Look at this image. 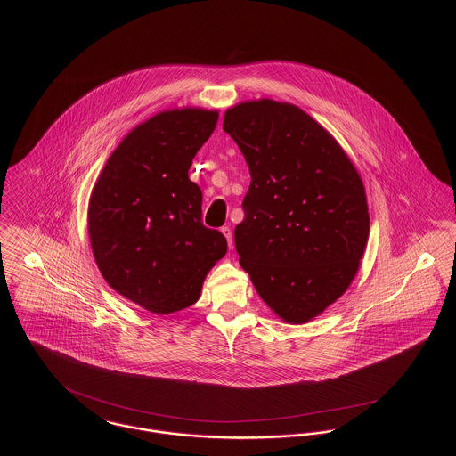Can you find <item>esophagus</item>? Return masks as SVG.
<instances>
[{
    "label": "esophagus",
    "mask_w": 456,
    "mask_h": 456,
    "mask_svg": "<svg viewBox=\"0 0 456 456\" xmlns=\"http://www.w3.org/2000/svg\"><path fill=\"white\" fill-rule=\"evenodd\" d=\"M220 231H222V234H224L225 239H227V244H229V248H232V229L225 225V227H222Z\"/></svg>",
    "instance_id": "1"
}]
</instances>
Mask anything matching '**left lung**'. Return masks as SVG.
Here are the masks:
<instances>
[{"mask_svg":"<svg viewBox=\"0 0 456 456\" xmlns=\"http://www.w3.org/2000/svg\"><path fill=\"white\" fill-rule=\"evenodd\" d=\"M251 174L234 240L240 266L283 322L301 325L335 303L369 238L364 184L347 153L303 109L272 99L227 109Z\"/></svg>","mask_w":456,"mask_h":456,"instance_id":"8db88e82","label":"left lung"}]
</instances>
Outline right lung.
<instances>
[{
    "instance_id": "1",
    "label": "right lung",
    "mask_w": 456,
    "mask_h": 456,
    "mask_svg": "<svg viewBox=\"0 0 456 456\" xmlns=\"http://www.w3.org/2000/svg\"><path fill=\"white\" fill-rule=\"evenodd\" d=\"M217 110H164L110 153L88 201V236L106 282L151 313L195 304L208 270L227 253L201 222V190L188 177L217 126Z\"/></svg>"
}]
</instances>
